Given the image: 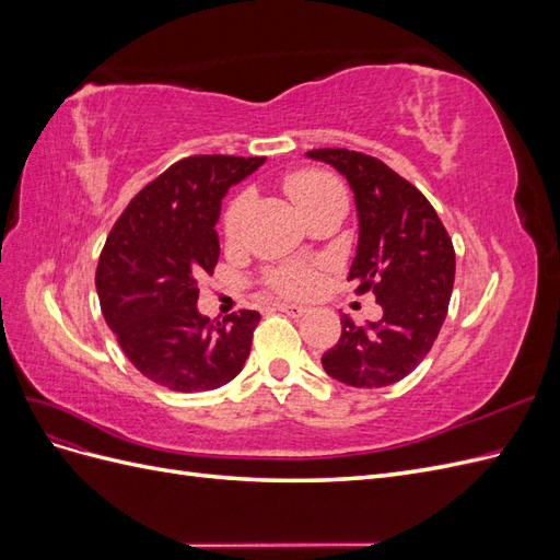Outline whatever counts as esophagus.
I'll return each instance as SVG.
<instances>
[{"label":"esophagus","instance_id":"obj_1","mask_svg":"<svg viewBox=\"0 0 560 560\" xmlns=\"http://www.w3.org/2000/svg\"><path fill=\"white\" fill-rule=\"evenodd\" d=\"M276 308H278L280 313L292 315V317H301V315H306V313H308V308H306V306H301V303H287V301L276 303Z\"/></svg>","mask_w":560,"mask_h":560}]
</instances>
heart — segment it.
<instances>
[{"mask_svg":"<svg viewBox=\"0 0 560 560\" xmlns=\"http://www.w3.org/2000/svg\"><path fill=\"white\" fill-rule=\"evenodd\" d=\"M284 189L303 214H308L315 206H319L322 200H327L336 194H343L341 182L322 171L292 173L284 179ZM245 206H247L245 194L235 196L226 206L222 226L229 238H233V235L238 233ZM315 282H317V270L311 264H282V266L270 268L266 273V284L282 296H306L308 292H313Z\"/></svg>","mask_w":560,"mask_h":560,"instance_id":"heart-1","label":"heart"}]
</instances>
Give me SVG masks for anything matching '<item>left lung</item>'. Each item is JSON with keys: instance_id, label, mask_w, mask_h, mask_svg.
<instances>
[{"instance_id": "1", "label": "left lung", "mask_w": 560, "mask_h": 560, "mask_svg": "<svg viewBox=\"0 0 560 560\" xmlns=\"http://www.w3.org/2000/svg\"><path fill=\"white\" fill-rule=\"evenodd\" d=\"M354 194L360 219L358 254L348 280L374 292L378 322L354 325L341 317V338L322 354V366L352 387H385L425 360L442 329L455 278V252L442 219L411 182L350 149H313Z\"/></svg>"}]
</instances>
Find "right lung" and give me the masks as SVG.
<instances>
[{"label":"right lung","mask_w":560,"mask_h":560,"mask_svg":"<svg viewBox=\"0 0 560 560\" xmlns=\"http://www.w3.org/2000/svg\"><path fill=\"white\" fill-rule=\"evenodd\" d=\"M264 156H189L149 182L118 217L97 261L100 308L142 376L175 393H206L241 374L261 315L212 322L198 280L219 259L222 198Z\"/></svg>","instance_id":"add662e5"}]
</instances>
